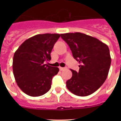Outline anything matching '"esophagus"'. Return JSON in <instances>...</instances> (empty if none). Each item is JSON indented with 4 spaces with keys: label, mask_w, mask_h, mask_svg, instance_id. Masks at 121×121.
<instances>
[{
    "label": "esophagus",
    "mask_w": 121,
    "mask_h": 121,
    "mask_svg": "<svg viewBox=\"0 0 121 121\" xmlns=\"http://www.w3.org/2000/svg\"><path fill=\"white\" fill-rule=\"evenodd\" d=\"M59 69H60V70H61V71H63V70H64L65 69H66V68H64V67H61V66H60V67H59Z\"/></svg>",
    "instance_id": "34e87169"
}]
</instances>
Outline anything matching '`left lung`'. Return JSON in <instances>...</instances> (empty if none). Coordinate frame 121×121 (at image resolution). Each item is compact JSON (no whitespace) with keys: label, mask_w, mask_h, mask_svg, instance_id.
Returning a JSON list of instances; mask_svg holds the SVG:
<instances>
[{"label":"left lung","mask_w":121,"mask_h":121,"mask_svg":"<svg viewBox=\"0 0 121 121\" xmlns=\"http://www.w3.org/2000/svg\"><path fill=\"white\" fill-rule=\"evenodd\" d=\"M61 38L68 44L73 56L80 63L79 71L71 70L66 87L78 96L93 94L105 81L111 66L109 47L98 39L81 33H65Z\"/></svg>","instance_id":"left-lung-1"}]
</instances>
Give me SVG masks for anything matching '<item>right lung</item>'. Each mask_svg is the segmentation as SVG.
<instances>
[{"label": "right lung", "instance_id": "1", "mask_svg": "<svg viewBox=\"0 0 121 121\" xmlns=\"http://www.w3.org/2000/svg\"><path fill=\"white\" fill-rule=\"evenodd\" d=\"M59 34L37 35L27 39L14 53L12 69L21 90L32 97L46 94L51 86L52 78L59 72L58 67L44 63L51 60V52Z\"/></svg>", "mask_w": 121, "mask_h": 121}]
</instances>
